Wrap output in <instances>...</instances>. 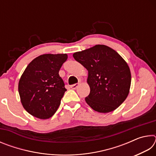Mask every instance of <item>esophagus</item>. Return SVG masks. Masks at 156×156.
Segmentation results:
<instances>
[{"label":"esophagus","instance_id":"1","mask_svg":"<svg viewBox=\"0 0 156 156\" xmlns=\"http://www.w3.org/2000/svg\"><path fill=\"white\" fill-rule=\"evenodd\" d=\"M80 85V83H77V84H73V85L71 86V88H72V89H76L78 88V87Z\"/></svg>","mask_w":156,"mask_h":156}]
</instances>
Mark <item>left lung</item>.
Returning <instances> with one entry per match:
<instances>
[{
    "label": "left lung",
    "instance_id": "8db88e82",
    "mask_svg": "<svg viewBox=\"0 0 156 156\" xmlns=\"http://www.w3.org/2000/svg\"><path fill=\"white\" fill-rule=\"evenodd\" d=\"M73 56L88 71L90 94L85 101L89 106L104 113L117 109L128 96L131 87L130 69L125 60L104 44L76 52Z\"/></svg>",
    "mask_w": 156,
    "mask_h": 156
}]
</instances>
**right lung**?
Listing matches in <instances>:
<instances>
[{"instance_id":"add662e5","label":"right lung","mask_w":156,"mask_h":156,"mask_svg":"<svg viewBox=\"0 0 156 156\" xmlns=\"http://www.w3.org/2000/svg\"><path fill=\"white\" fill-rule=\"evenodd\" d=\"M67 54L41 55L24 71L18 83L23 107L39 119H48L59 107L67 89L59 70L67 59Z\"/></svg>"}]
</instances>
